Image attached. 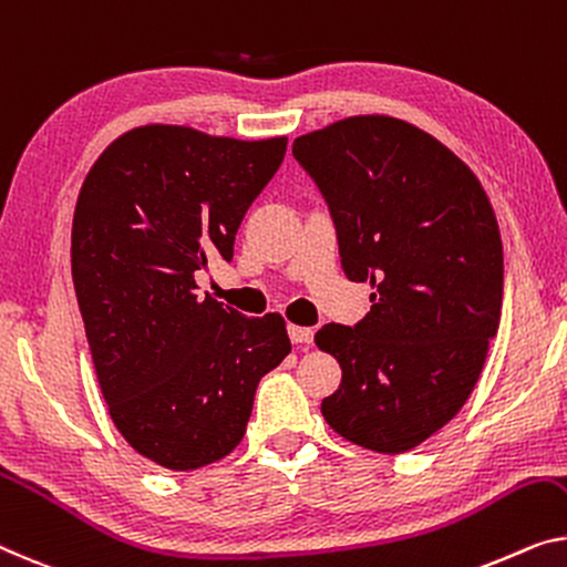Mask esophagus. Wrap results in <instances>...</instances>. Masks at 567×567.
<instances>
[{"instance_id": "obj_1", "label": "esophagus", "mask_w": 567, "mask_h": 567, "mask_svg": "<svg viewBox=\"0 0 567 567\" xmlns=\"http://www.w3.org/2000/svg\"><path fill=\"white\" fill-rule=\"evenodd\" d=\"M287 333H290V341L292 343H312V336H316V331L308 326H287Z\"/></svg>"}]
</instances>
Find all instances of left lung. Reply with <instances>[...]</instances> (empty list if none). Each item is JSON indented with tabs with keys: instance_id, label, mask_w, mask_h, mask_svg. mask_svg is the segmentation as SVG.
Segmentation results:
<instances>
[{
	"instance_id": "1",
	"label": "left lung",
	"mask_w": 567,
	"mask_h": 567,
	"mask_svg": "<svg viewBox=\"0 0 567 567\" xmlns=\"http://www.w3.org/2000/svg\"><path fill=\"white\" fill-rule=\"evenodd\" d=\"M292 155L328 203L346 277L374 287L367 318L316 333L343 371L320 412L369 451H412L458 415L499 328L492 203L461 157L394 116H349Z\"/></svg>"
}]
</instances>
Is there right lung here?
<instances>
[{
  "mask_svg": "<svg viewBox=\"0 0 567 567\" xmlns=\"http://www.w3.org/2000/svg\"><path fill=\"white\" fill-rule=\"evenodd\" d=\"M285 150L287 137L147 124L114 140L83 181L71 269L91 359L116 430L163 468L229 455L259 379L292 349L280 312L247 318L196 292L210 259L231 261Z\"/></svg>",
  "mask_w": 567,
  "mask_h": 567,
  "instance_id": "right-lung-1",
  "label": "right lung"
}]
</instances>
